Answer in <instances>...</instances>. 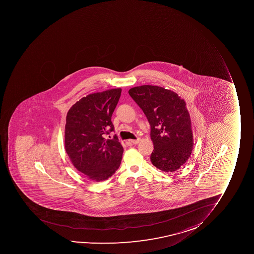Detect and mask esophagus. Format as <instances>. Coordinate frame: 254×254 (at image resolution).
<instances>
[{"instance_id":"esophagus-1","label":"esophagus","mask_w":254,"mask_h":254,"mask_svg":"<svg viewBox=\"0 0 254 254\" xmlns=\"http://www.w3.org/2000/svg\"><path fill=\"white\" fill-rule=\"evenodd\" d=\"M129 143L131 144H138L139 142H140V139H137V140H129L128 141Z\"/></svg>"}]
</instances>
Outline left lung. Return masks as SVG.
<instances>
[{
  "label": "left lung",
  "mask_w": 254,
  "mask_h": 254,
  "mask_svg": "<svg viewBox=\"0 0 254 254\" xmlns=\"http://www.w3.org/2000/svg\"><path fill=\"white\" fill-rule=\"evenodd\" d=\"M128 93L151 125V163L164 172L177 171L193 151V131L186 101L174 91L159 86H137Z\"/></svg>",
  "instance_id": "left-lung-1"
}]
</instances>
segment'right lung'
<instances>
[{
    "mask_svg": "<svg viewBox=\"0 0 254 254\" xmlns=\"http://www.w3.org/2000/svg\"><path fill=\"white\" fill-rule=\"evenodd\" d=\"M122 88L91 93L68 110L64 130V146L68 158L81 173L99 182L110 178L119 168L123 147L117 136L105 138L114 130L111 121Z\"/></svg>",
    "mask_w": 254,
    "mask_h": 254,
    "instance_id": "1",
    "label": "right lung"
}]
</instances>
